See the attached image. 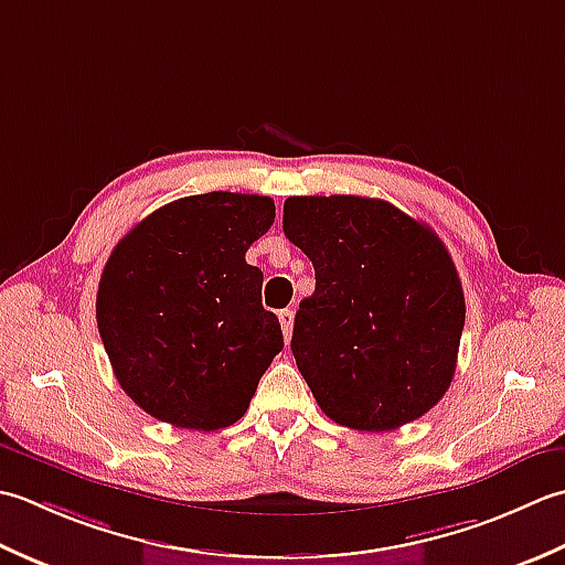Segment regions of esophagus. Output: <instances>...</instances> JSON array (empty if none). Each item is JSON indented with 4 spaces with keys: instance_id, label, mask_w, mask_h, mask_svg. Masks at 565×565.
Listing matches in <instances>:
<instances>
[{
    "instance_id": "1",
    "label": "esophagus",
    "mask_w": 565,
    "mask_h": 565,
    "mask_svg": "<svg viewBox=\"0 0 565 565\" xmlns=\"http://www.w3.org/2000/svg\"><path fill=\"white\" fill-rule=\"evenodd\" d=\"M278 319H280V327H282V337H285V341H290V339H292V327H295V315H292V309H282Z\"/></svg>"
}]
</instances>
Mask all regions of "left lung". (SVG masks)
<instances>
[{
  "label": "left lung",
  "instance_id": "obj_1",
  "mask_svg": "<svg viewBox=\"0 0 565 565\" xmlns=\"http://www.w3.org/2000/svg\"><path fill=\"white\" fill-rule=\"evenodd\" d=\"M282 232L312 260L292 355L321 412L341 427L393 431L451 385L466 299L444 241L395 204L287 198Z\"/></svg>",
  "mask_w": 565,
  "mask_h": 565
}]
</instances>
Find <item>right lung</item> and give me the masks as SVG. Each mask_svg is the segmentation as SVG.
Segmentation results:
<instances>
[{
    "instance_id": "obj_1",
    "label": "right lung",
    "mask_w": 565,
    "mask_h": 565,
    "mask_svg": "<svg viewBox=\"0 0 565 565\" xmlns=\"http://www.w3.org/2000/svg\"><path fill=\"white\" fill-rule=\"evenodd\" d=\"M275 222L260 194L206 192L160 206L111 250L97 327L119 385L151 417L214 431L244 417L282 351L246 250Z\"/></svg>"
}]
</instances>
